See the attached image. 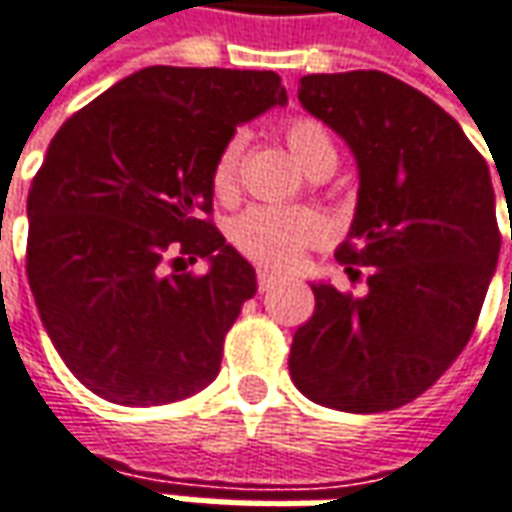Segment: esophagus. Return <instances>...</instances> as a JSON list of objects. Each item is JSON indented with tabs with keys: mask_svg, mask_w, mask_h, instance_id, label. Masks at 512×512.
Here are the masks:
<instances>
[{
	"mask_svg": "<svg viewBox=\"0 0 512 512\" xmlns=\"http://www.w3.org/2000/svg\"><path fill=\"white\" fill-rule=\"evenodd\" d=\"M277 285V274L266 269H257V291H271Z\"/></svg>",
	"mask_w": 512,
	"mask_h": 512,
	"instance_id": "obj_1",
	"label": "esophagus"
}]
</instances>
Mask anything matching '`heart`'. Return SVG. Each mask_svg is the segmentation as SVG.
<instances>
[{"label": "heart", "instance_id": "1", "mask_svg": "<svg viewBox=\"0 0 512 512\" xmlns=\"http://www.w3.org/2000/svg\"><path fill=\"white\" fill-rule=\"evenodd\" d=\"M283 137L288 151L300 162L311 176L333 173L339 165V151L330 128L311 114H297L283 125ZM246 151V134L235 131L224 139L218 154L212 159L210 184L218 198H232L238 193V176H241V159ZM328 235V221L314 210L294 207H249L241 212L232 227L229 241L232 246L269 269H291L302 257L305 249H311Z\"/></svg>", "mask_w": 512, "mask_h": 512}]
</instances>
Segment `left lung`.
Wrapping results in <instances>:
<instances>
[{
	"instance_id": "obj_1",
	"label": "left lung",
	"mask_w": 512,
	"mask_h": 512,
	"mask_svg": "<svg viewBox=\"0 0 512 512\" xmlns=\"http://www.w3.org/2000/svg\"><path fill=\"white\" fill-rule=\"evenodd\" d=\"M297 95L356 154V218L336 260L350 280L367 269V294L311 285L288 370L328 409L389 412L446 373L476 328L502 246L488 162L451 114L387 72L305 75Z\"/></svg>"
}]
</instances>
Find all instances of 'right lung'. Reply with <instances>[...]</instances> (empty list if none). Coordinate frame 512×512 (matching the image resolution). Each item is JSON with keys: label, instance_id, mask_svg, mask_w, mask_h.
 Here are the masks:
<instances>
[{"label": "right lung", "instance_id": "1", "mask_svg": "<svg viewBox=\"0 0 512 512\" xmlns=\"http://www.w3.org/2000/svg\"><path fill=\"white\" fill-rule=\"evenodd\" d=\"M285 100L277 72L145 66L58 128L27 196V280L83 387L159 406L218 375L257 283L212 224V159ZM198 256L210 272L186 271Z\"/></svg>", "mask_w": 512, "mask_h": 512}]
</instances>
